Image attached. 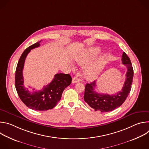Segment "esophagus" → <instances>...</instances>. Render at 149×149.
I'll list each match as a JSON object with an SVG mask.
<instances>
[{"instance_id": "1", "label": "esophagus", "mask_w": 149, "mask_h": 149, "mask_svg": "<svg viewBox=\"0 0 149 149\" xmlns=\"http://www.w3.org/2000/svg\"><path fill=\"white\" fill-rule=\"evenodd\" d=\"M79 81V78H78L77 77H74V78H72V82L73 84H74V83H76V82H78Z\"/></svg>"}]
</instances>
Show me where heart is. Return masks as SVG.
I'll return each instance as SVG.
<instances>
[{"instance_id":"obj_1","label":"heart","mask_w":149,"mask_h":149,"mask_svg":"<svg viewBox=\"0 0 149 149\" xmlns=\"http://www.w3.org/2000/svg\"><path fill=\"white\" fill-rule=\"evenodd\" d=\"M91 60L90 54L86 53L77 56L75 61L81 66L87 65ZM101 67L100 63H92L87 65L83 70V77L87 81H93L95 79L101 72Z\"/></svg>"}]
</instances>
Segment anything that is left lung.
I'll list each match as a JSON object with an SVG mask.
<instances>
[{"label": "left lung", "mask_w": 149, "mask_h": 149, "mask_svg": "<svg viewBox=\"0 0 149 149\" xmlns=\"http://www.w3.org/2000/svg\"><path fill=\"white\" fill-rule=\"evenodd\" d=\"M122 63L127 68L126 79L122 90L116 94L97 93L95 90V81L86 85L84 101L95 111H99L101 113L111 111L121 106L128 97L132 88L134 72L130 59L125 52H123L122 55Z\"/></svg>", "instance_id": "obj_1"}]
</instances>
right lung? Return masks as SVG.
<instances>
[{"mask_svg":"<svg viewBox=\"0 0 149 149\" xmlns=\"http://www.w3.org/2000/svg\"><path fill=\"white\" fill-rule=\"evenodd\" d=\"M40 41L26 48L20 57L16 69L15 84L19 98L28 108L37 111H46L53 109L59 101L63 90L71 84L72 78L70 74H56L53 80L41 90L33 89L31 91L25 87L23 69L25 59L31 49L40 46Z\"/></svg>","mask_w":149,"mask_h":149,"instance_id":"1","label":"right lung"}]
</instances>
